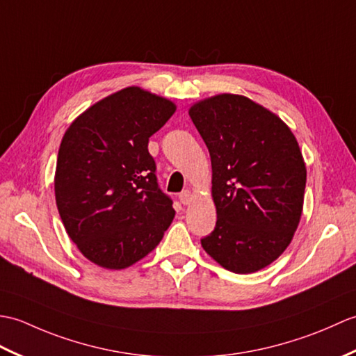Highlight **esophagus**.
Instances as JSON below:
<instances>
[{
    "instance_id": "esophagus-1",
    "label": "esophagus",
    "mask_w": 356,
    "mask_h": 356,
    "mask_svg": "<svg viewBox=\"0 0 356 356\" xmlns=\"http://www.w3.org/2000/svg\"><path fill=\"white\" fill-rule=\"evenodd\" d=\"M179 202L181 204H184V205H188L192 202V193L188 192V191H184V192H181L179 193Z\"/></svg>"
}]
</instances>
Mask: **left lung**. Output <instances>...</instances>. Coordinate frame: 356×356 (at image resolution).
<instances>
[{"mask_svg":"<svg viewBox=\"0 0 356 356\" xmlns=\"http://www.w3.org/2000/svg\"><path fill=\"white\" fill-rule=\"evenodd\" d=\"M188 115L210 152L218 216L202 248L236 274L262 270L286 250L302 218L306 165L294 134L238 94L201 100Z\"/></svg>","mask_w":356,"mask_h":356,"instance_id":"1","label":"left lung"}]
</instances>
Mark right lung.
<instances>
[{"instance_id": "1", "label": "right lung", "mask_w": 356, "mask_h": 356, "mask_svg": "<svg viewBox=\"0 0 356 356\" xmlns=\"http://www.w3.org/2000/svg\"><path fill=\"white\" fill-rule=\"evenodd\" d=\"M175 109L168 99L128 86L90 106L62 138L56 205L70 239L92 264L108 270L134 265L173 220L147 143Z\"/></svg>"}]
</instances>
